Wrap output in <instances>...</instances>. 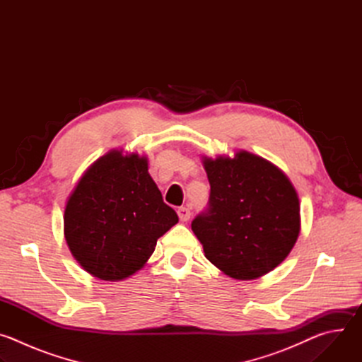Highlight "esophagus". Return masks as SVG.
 Returning <instances> with one entry per match:
<instances>
[{
    "instance_id": "esophagus-1",
    "label": "esophagus",
    "mask_w": 362,
    "mask_h": 362,
    "mask_svg": "<svg viewBox=\"0 0 362 362\" xmlns=\"http://www.w3.org/2000/svg\"><path fill=\"white\" fill-rule=\"evenodd\" d=\"M177 215H179V219L182 222H187L190 219V211L187 208H179Z\"/></svg>"
}]
</instances>
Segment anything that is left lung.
Returning a JSON list of instances; mask_svg holds the SVG:
<instances>
[{
  "mask_svg": "<svg viewBox=\"0 0 362 362\" xmlns=\"http://www.w3.org/2000/svg\"><path fill=\"white\" fill-rule=\"evenodd\" d=\"M211 183L209 211L192 222L204 256L238 281L261 278L281 265L300 230V203L288 176L246 150L202 156Z\"/></svg>",
  "mask_w": 362,
  "mask_h": 362,
  "instance_id": "8db88e82",
  "label": "left lung"
}]
</instances>
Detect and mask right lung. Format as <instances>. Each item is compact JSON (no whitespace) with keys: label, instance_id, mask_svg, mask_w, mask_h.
<instances>
[{"label":"right lung","instance_id":"obj_1","mask_svg":"<svg viewBox=\"0 0 362 362\" xmlns=\"http://www.w3.org/2000/svg\"><path fill=\"white\" fill-rule=\"evenodd\" d=\"M64 238L91 276L119 282L144 268L158 239L179 222L148 175V160L112 148L78 179L64 208Z\"/></svg>","mask_w":362,"mask_h":362}]
</instances>
